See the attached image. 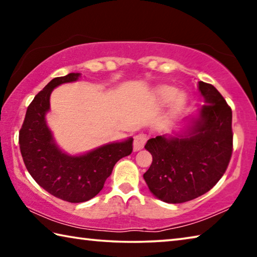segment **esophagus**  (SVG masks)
<instances>
[{
    "label": "esophagus",
    "instance_id": "1",
    "mask_svg": "<svg viewBox=\"0 0 257 257\" xmlns=\"http://www.w3.org/2000/svg\"><path fill=\"white\" fill-rule=\"evenodd\" d=\"M147 141V136L145 134H137L134 136V151L137 152L144 147L145 143Z\"/></svg>",
    "mask_w": 257,
    "mask_h": 257
}]
</instances>
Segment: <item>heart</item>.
<instances>
[{
    "mask_svg": "<svg viewBox=\"0 0 257 257\" xmlns=\"http://www.w3.org/2000/svg\"><path fill=\"white\" fill-rule=\"evenodd\" d=\"M178 93V89L175 88V87L171 86H161L156 89L155 92V98L156 102H158L160 105H164V104H168L169 102H171L173 99L172 103V112L177 113L179 112L182 106L185 105L186 103V96L184 94Z\"/></svg>",
    "mask_w": 257,
    "mask_h": 257,
    "instance_id": "obj_1",
    "label": "heart"
}]
</instances>
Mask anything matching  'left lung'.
<instances>
[{"mask_svg": "<svg viewBox=\"0 0 257 257\" xmlns=\"http://www.w3.org/2000/svg\"><path fill=\"white\" fill-rule=\"evenodd\" d=\"M205 104L184 134L156 136L145 149L153 156L144 173L161 201L178 204L202 196L216 185L232 154V111L214 86L198 82Z\"/></svg>", "mask_w": 257, "mask_h": 257, "instance_id": "obj_1", "label": "left lung"}]
</instances>
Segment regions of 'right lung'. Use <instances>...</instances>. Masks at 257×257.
Listing matches in <instances>:
<instances>
[{"mask_svg": "<svg viewBox=\"0 0 257 257\" xmlns=\"http://www.w3.org/2000/svg\"><path fill=\"white\" fill-rule=\"evenodd\" d=\"M79 76L69 73L52 79L29 104L19 132L20 152L33 179L51 195L70 203L96 196L114 164L132 154L134 141L111 143L77 156L63 153L56 146L45 120L51 93L61 84L78 80Z\"/></svg>", "mask_w": 257, "mask_h": 257, "instance_id": "1", "label": "right lung"}]
</instances>
